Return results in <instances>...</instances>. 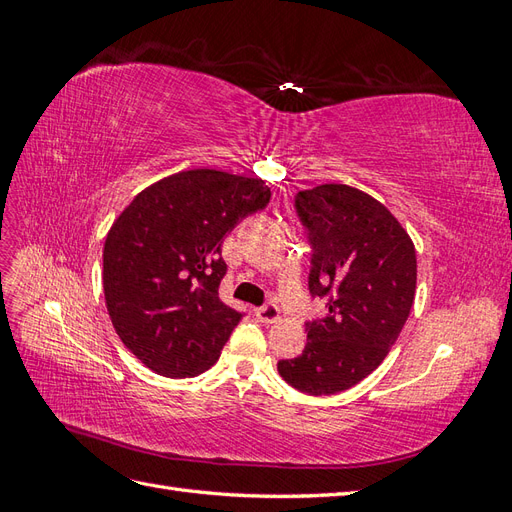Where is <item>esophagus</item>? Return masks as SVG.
<instances>
[{
  "mask_svg": "<svg viewBox=\"0 0 512 512\" xmlns=\"http://www.w3.org/2000/svg\"><path fill=\"white\" fill-rule=\"evenodd\" d=\"M254 314H256V318H258L260 322L273 324V322L280 320V307H277L275 303H265L262 307H256Z\"/></svg>",
  "mask_w": 512,
  "mask_h": 512,
  "instance_id": "34e87169",
  "label": "esophagus"
}]
</instances>
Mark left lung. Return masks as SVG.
Here are the masks:
<instances>
[{"label": "left lung", "mask_w": 512, "mask_h": 512, "mask_svg": "<svg viewBox=\"0 0 512 512\" xmlns=\"http://www.w3.org/2000/svg\"><path fill=\"white\" fill-rule=\"evenodd\" d=\"M312 245L309 292L329 314L305 322L303 354L277 363L301 393L335 395L359 384L389 354L410 316L416 252L408 232L376 198L324 183L294 198Z\"/></svg>", "instance_id": "1"}]
</instances>
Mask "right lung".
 Wrapping results in <instances>:
<instances>
[{"instance_id":"1","label":"right lung","mask_w":512,"mask_h":512,"mask_svg":"<svg viewBox=\"0 0 512 512\" xmlns=\"http://www.w3.org/2000/svg\"><path fill=\"white\" fill-rule=\"evenodd\" d=\"M269 200L262 179L196 168L121 211L104 241V299L123 346L151 371L192 378L220 359L243 316L220 301L222 243Z\"/></svg>"}]
</instances>
